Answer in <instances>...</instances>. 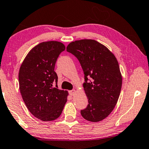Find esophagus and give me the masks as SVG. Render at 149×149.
I'll use <instances>...</instances> for the list:
<instances>
[{"label": "esophagus", "mask_w": 149, "mask_h": 149, "mask_svg": "<svg viewBox=\"0 0 149 149\" xmlns=\"http://www.w3.org/2000/svg\"><path fill=\"white\" fill-rule=\"evenodd\" d=\"M75 90H72L70 91V94L71 96H74V95L75 94Z\"/></svg>", "instance_id": "esophagus-1"}]
</instances>
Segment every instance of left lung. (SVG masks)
Wrapping results in <instances>:
<instances>
[{
    "instance_id": "obj_1",
    "label": "left lung",
    "mask_w": 149,
    "mask_h": 149,
    "mask_svg": "<svg viewBox=\"0 0 149 149\" xmlns=\"http://www.w3.org/2000/svg\"><path fill=\"white\" fill-rule=\"evenodd\" d=\"M66 49L77 57L84 71L88 104L81 110V116L94 123L102 120L114 110L120 94L123 79L116 57L93 39L73 41Z\"/></svg>"
}]
</instances>
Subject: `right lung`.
<instances>
[{"label": "right lung", "mask_w": 149, "mask_h": 149, "mask_svg": "<svg viewBox=\"0 0 149 149\" xmlns=\"http://www.w3.org/2000/svg\"><path fill=\"white\" fill-rule=\"evenodd\" d=\"M65 49L61 42H42L28 53L20 68L22 97L30 112L41 120L52 121L59 118L67 102L68 91L57 88L58 77L54 71L59 54Z\"/></svg>", "instance_id": "1"}]
</instances>
